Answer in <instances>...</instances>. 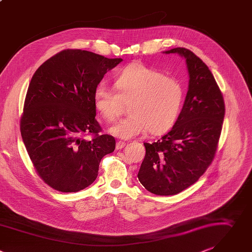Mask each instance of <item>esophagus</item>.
Here are the masks:
<instances>
[{
  "mask_svg": "<svg viewBox=\"0 0 252 252\" xmlns=\"http://www.w3.org/2000/svg\"><path fill=\"white\" fill-rule=\"evenodd\" d=\"M125 146H126V143L123 142V141H118V142L116 143V149H117V150H120V149L124 148Z\"/></svg>",
  "mask_w": 252,
  "mask_h": 252,
  "instance_id": "esophagus-1",
  "label": "esophagus"
}]
</instances>
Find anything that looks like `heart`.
I'll return each instance as SVG.
<instances>
[{"mask_svg": "<svg viewBox=\"0 0 252 252\" xmlns=\"http://www.w3.org/2000/svg\"><path fill=\"white\" fill-rule=\"evenodd\" d=\"M114 89L96 87L93 104L106 122H114L129 104V117L120 120L109 133L131 139L149 130L153 135L168 132L177 122L184 102V88L175 77L142 63L123 67L114 78Z\"/></svg>", "mask_w": 252, "mask_h": 252, "instance_id": "obj_1", "label": "heart"}]
</instances>
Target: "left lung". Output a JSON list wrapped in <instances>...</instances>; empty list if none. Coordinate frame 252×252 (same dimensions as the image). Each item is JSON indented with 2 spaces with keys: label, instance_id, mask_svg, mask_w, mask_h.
Segmentation results:
<instances>
[{
  "label": "left lung",
  "instance_id": "8db88e82",
  "mask_svg": "<svg viewBox=\"0 0 252 252\" xmlns=\"http://www.w3.org/2000/svg\"><path fill=\"white\" fill-rule=\"evenodd\" d=\"M165 53L186 59L189 80L172 130L157 142L144 143L146 155L138 179L158 195L177 194L204 175L215 158L225 112L221 91L202 60L185 47Z\"/></svg>",
  "mask_w": 252,
  "mask_h": 252
}]
</instances>
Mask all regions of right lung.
Wrapping results in <instances>:
<instances>
[{
    "label": "right lung",
    "instance_id": "obj_1",
    "mask_svg": "<svg viewBox=\"0 0 252 252\" xmlns=\"http://www.w3.org/2000/svg\"><path fill=\"white\" fill-rule=\"evenodd\" d=\"M122 62L87 50L64 49L34 72L25 99L21 134L40 179L63 192H76L97 178L101 159L115 139L99 134L94 91ZM92 134L88 140L84 137Z\"/></svg>",
    "mask_w": 252,
    "mask_h": 252
}]
</instances>
